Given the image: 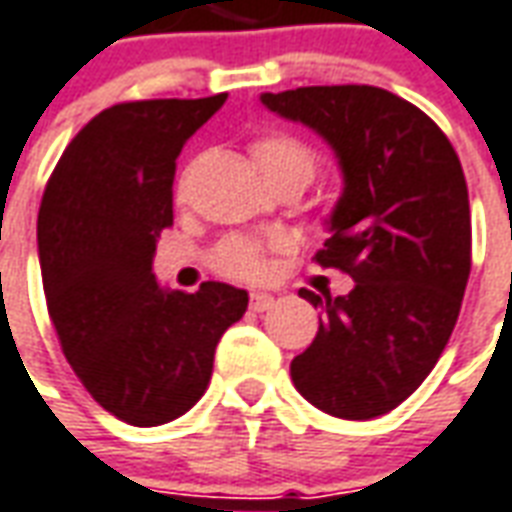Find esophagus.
<instances>
[{
    "mask_svg": "<svg viewBox=\"0 0 512 512\" xmlns=\"http://www.w3.org/2000/svg\"><path fill=\"white\" fill-rule=\"evenodd\" d=\"M271 305H274V296H271V293H252V296H249V307H252L255 313H263V310H268Z\"/></svg>",
    "mask_w": 512,
    "mask_h": 512,
    "instance_id": "1",
    "label": "esophagus"
}]
</instances>
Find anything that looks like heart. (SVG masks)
Wrapping results in <instances>:
<instances>
[{
	"label": "heart",
	"instance_id": "heart-1",
	"mask_svg": "<svg viewBox=\"0 0 512 512\" xmlns=\"http://www.w3.org/2000/svg\"><path fill=\"white\" fill-rule=\"evenodd\" d=\"M249 152L255 157L257 169L266 177L271 185H282V182H299L305 188L307 182L313 180L318 169V155L313 146L302 141L299 135L285 130H271L257 135ZM185 188V180H180V191ZM280 244L274 241H257V238H246V235H230L216 244L210 252V266L219 274L230 277V280L255 282L263 280L271 268L268 255L277 252Z\"/></svg>",
	"mask_w": 512,
	"mask_h": 512
}]
</instances>
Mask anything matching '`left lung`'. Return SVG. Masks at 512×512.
Here are the masks:
<instances>
[{"label":"left lung","mask_w":512,"mask_h":512,"mask_svg":"<svg viewBox=\"0 0 512 512\" xmlns=\"http://www.w3.org/2000/svg\"><path fill=\"white\" fill-rule=\"evenodd\" d=\"M260 102L316 130L338 157L343 194L316 263L355 280L346 296L299 291L321 313L291 380L330 416L377 418L427 380L460 316L471 274L460 157L427 113L374 85H310Z\"/></svg>","instance_id":"left-lung-1"}]
</instances>
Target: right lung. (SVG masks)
Wrapping results in <instances>:
<instances>
[{"label":"right lung","instance_id":"1","mask_svg":"<svg viewBox=\"0 0 512 512\" xmlns=\"http://www.w3.org/2000/svg\"><path fill=\"white\" fill-rule=\"evenodd\" d=\"M227 94L121 102L66 146L38 210L46 307L85 391L132 427L180 418L202 399L221 335L249 293L202 282L196 293L155 282L160 232L185 141Z\"/></svg>","mask_w":512,"mask_h":512}]
</instances>
